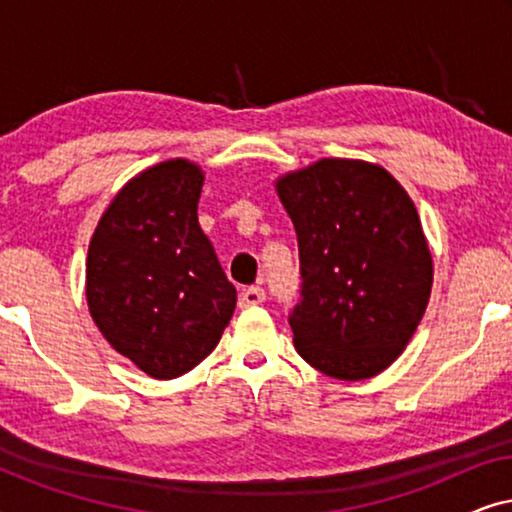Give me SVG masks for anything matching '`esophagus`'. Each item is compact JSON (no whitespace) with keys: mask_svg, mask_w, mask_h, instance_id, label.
<instances>
[{"mask_svg":"<svg viewBox=\"0 0 512 512\" xmlns=\"http://www.w3.org/2000/svg\"><path fill=\"white\" fill-rule=\"evenodd\" d=\"M265 300V291L261 286H247L240 293V307H254V305H261Z\"/></svg>","mask_w":512,"mask_h":512,"instance_id":"34e87169","label":"esophagus"}]
</instances>
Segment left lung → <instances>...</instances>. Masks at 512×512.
Segmentation results:
<instances>
[{"label": "left lung", "instance_id": "obj_1", "mask_svg": "<svg viewBox=\"0 0 512 512\" xmlns=\"http://www.w3.org/2000/svg\"><path fill=\"white\" fill-rule=\"evenodd\" d=\"M298 235V354L335 380L389 368L424 317L433 261L415 202L380 165L324 158L277 179Z\"/></svg>", "mask_w": 512, "mask_h": 512}]
</instances>
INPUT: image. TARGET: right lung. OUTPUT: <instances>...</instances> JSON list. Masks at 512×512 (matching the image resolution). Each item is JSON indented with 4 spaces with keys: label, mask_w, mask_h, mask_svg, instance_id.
<instances>
[{
    "label": "right lung",
    "mask_w": 512,
    "mask_h": 512,
    "mask_svg": "<svg viewBox=\"0 0 512 512\" xmlns=\"http://www.w3.org/2000/svg\"><path fill=\"white\" fill-rule=\"evenodd\" d=\"M202 181L184 158L139 172L111 200L88 247L90 317L118 354L156 380L212 354L235 312V286L198 223Z\"/></svg>",
    "instance_id": "1"
}]
</instances>
